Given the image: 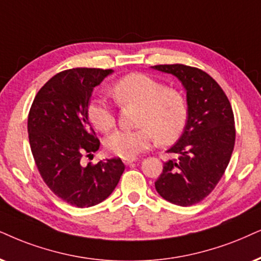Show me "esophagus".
Masks as SVG:
<instances>
[{"label":"esophagus","mask_w":261,"mask_h":261,"mask_svg":"<svg viewBox=\"0 0 261 261\" xmlns=\"http://www.w3.org/2000/svg\"><path fill=\"white\" fill-rule=\"evenodd\" d=\"M136 160H137V158H133V159H124V164L125 165H131L133 163H135Z\"/></svg>","instance_id":"esophagus-1"}]
</instances>
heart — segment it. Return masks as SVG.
Segmentation results:
<instances>
[{"label":"heart","mask_w":261,"mask_h":261,"mask_svg":"<svg viewBox=\"0 0 261 261\" xmlns=\"http://www.w3.org/2000/svg\"><path fill=\"white\" fill-rule=\"evenodd\" d=\"M110 94L119 106L140 107L137 130H119L110 135L105 147L111 154L133 159L150 147L153 137L167 144L183 133L188 120V105L180 91L166 88L163 82L144 73H130L118 79ZM88 117L97 130L108 133L115 126L117 114L103 98H94L88 105Z\"/></svg>","instance_id":"obj_1"}]
</instances>
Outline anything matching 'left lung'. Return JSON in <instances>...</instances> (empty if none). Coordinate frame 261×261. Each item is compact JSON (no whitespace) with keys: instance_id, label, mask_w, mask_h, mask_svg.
Listing matches in <instances>:
<instances>
[{"instance_id":"1","label":"left lung","mask_w":261,"mask_h":261,"mask_svg":"<svg viewBox=\"0 0 261 261\" xmlns=\"http://www.w3.org/2000/svg\"><path fill=\"white\" fill-rule=\"evenodd\" d=\"M187 90L188 120L184 133L167 153L176 159L164 164L155 182L161 197L178 206H191L212 193L225 172L235 146V119L230 101L208 73L191 66L156 65Z\"/></svg>"}]
</instances>
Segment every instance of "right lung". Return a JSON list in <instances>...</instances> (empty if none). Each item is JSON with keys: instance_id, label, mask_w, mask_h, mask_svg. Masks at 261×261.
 Wrapping results in <instances>:
<instances>
[{"instance_id": "right-lung-1", "label": "right lung", "mask_w": 261, "mask_h": 261, "mask_svg": "<svg viewBox=\"0 0 261 261\" xmlns=\"http://www.w3.org/2000/svg\"><path fill=\"white\" fill-rule=\"evenodd\" d=\"M112 72L87 67L59 72L39 89L29 112L30 147L39 174L55 195L79 208L106 200L125 170L120 158L83 163L100 147L88 117L89 100Z\"/></svg>"}]
</instances>
